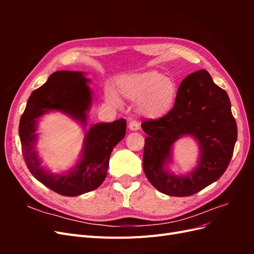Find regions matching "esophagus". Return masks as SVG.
<instances>
[{
	"mask_svg": "<svg viewBox=\"0 0 254 254\" xmlns=\"http://www.w3.org/2000/svg\"><path fill=\"white\" fill-rule=\"evenodd\" d=\"M140 127L141 125L136 121H131L129 123V126H128L129 130H131V131H136V130L140 129Z\"/></svg>",
	"mask_w": 254,
	"mask_h": 254,
	"instance_id": "34e87169",
	"label": "esophagus"
}]
</instances>
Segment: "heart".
Here are the masks:
<instances>
[{
	"label": "heart",
	"instance_id": "obj_1",
	"mask_svg": "<svg viewBox=\"0 0 254 254\" xmlns=\"http://www.w3.org/2000/svg\"><path fill=\"white\" fill-rule=\"evenodd\" d=\"M118 90L124 97L137 102V111L149 120L161 119L170 112L178 95L176 81L156 70L124 76L118 82ZM107 98L119 104L112 92L107 93Z\"/></svg>",
	"mask_w": 254,
	"mask_h": 254
}]
</instances>
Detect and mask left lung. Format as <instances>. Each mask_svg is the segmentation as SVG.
<instances>
[{"mask_svg": "<svg viewBox=\"0 0 254 254\" xmlns=\"http://www.w3.org/2000/svg\"><path fill=\"white\" fill-rule=\"evenodd\" d=\"M143 168L149 182L161 193L186 197L218 180L231 161L237 126L225 90L215 84L205 70L182 80L174 108L163 118L145 121ZM190 135L199 146L197 165L190 173L175 175L168 171L173 143Z\"/></svg>", "mask_w": 254, "mask_h": 254, "instance_id": "left-lung-1", "label": "left lung"}]
</instances>
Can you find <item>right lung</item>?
Here are the masks:
<instances>
[{
    "label": "right lung",
    "mask_w": 254,
    "mask_h": 254,
    "mask_svg": "<svg viewBox=\"0 0 254 254\" xmlns=\"http://www.w3.org/2000/svg\"><path fill=\"white\" fill-rule=\"evenodd\" d=\"M89 82L83 72L53 73L47 82L30 94L20 120L19 136L27 168L38 181L63 196H79L101 186L107 176L111 152L126 133L124 119L97 123L87 128L88 112L93 102ZM53 111L78 121L86 133L80 160L64 174L45 170L35 149L37 121Z\"/></svg>",
    "instance_id": "obj_1"
}]
</instances>
